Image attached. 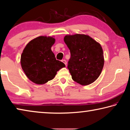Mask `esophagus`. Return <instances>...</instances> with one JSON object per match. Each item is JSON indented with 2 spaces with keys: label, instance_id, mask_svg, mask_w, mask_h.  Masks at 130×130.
Returning a JSON list of instances; mask_svg holds the SVG:
<instances>
[{
  "label": "esophagus",
  "instance_id": "34e87169",
  "mask_svg": "<svg viewBox=\"0 0 130 130\" xmlns=\"http://www.w3.org/2000/svg\"><path fill=\"white\" fill-rule=\"evenodd\" d=\"M62 62L63 63H64V64H65V65H67V61L65 60H62Z\"/></svg>",
  "mask_w": 130,
  "mask_h": 130
}]
</instances>
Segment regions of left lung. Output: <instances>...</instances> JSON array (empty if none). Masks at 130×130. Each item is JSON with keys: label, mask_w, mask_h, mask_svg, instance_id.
Segmentation results:
<instances>
[{"label": "left lung", "mask_w": 130, "mask_h": 130, "mask_svg": "<svg viewBox=\"0 0 130 130\" xmlns=\"http://www.w3.org/2000/svg\"><path fill=\"white\" fill-rule=\"evenodd\" d=\"M64 42L70 52L68 69L73 80L82 85L93 83L99 77L104 63L100 44L89 36H66Z\"/></svg>", "instance_id": "left-lung-1"}]
</instances>
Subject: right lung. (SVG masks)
Returning <instances> with one entry per match:
<instances>
[{"mask_svg": "<svg viewBox=\"0 0 130 130\" xmlns=\"http://www.w3.org/2000/svg\"><path fill=\"white\" fill-rule=\"evenodd\" d=\"M55 39L40 36L27 43L21 55V63L28 78L37 84L53 79L57 72L65 65L57 60L51 47Z\"/></svg>", "mask_w": 130, "mask_h": 130, "instance_id": "1", "label": "right lung"}]
</instances>
